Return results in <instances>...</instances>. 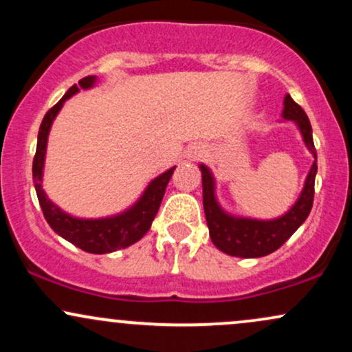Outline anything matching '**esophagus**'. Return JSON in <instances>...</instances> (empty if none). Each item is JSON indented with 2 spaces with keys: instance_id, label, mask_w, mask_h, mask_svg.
Here are the masks:
<instances>
[{
  "instance_id": "34e87169",
  "label": "esophagus",
  "mask_w": 352,
  "mask_h": 352,
  "mask_svg": "<svg viewBox=\"0 0 352 352\" xmlns=\"http://www.w3.org/2000/svg\"><path fill=\"white\" fill-rule=\"evenodd\" d=\"M205 155V147L204 145H192V147L188 148V159H200V157Z\"/></svg>"
}]
</instances>
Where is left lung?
Listing matches in <instances>:
<instances>
[{"label":"left lung","instance_id":"8db88e82","mask_svg":"<svg viewBox=\"0 0 352 352\" xmlns=\"http://www.w3.org/2000/svg\"><path fill=\"white\" fill-rule=\"evenodd\" d=\"M283 117L298 124L306 147L314 155V164L308 173L300 199L283 217L274 218V220H252V218H236L225 213L215 199V182H213L212 173L205 165H200L201 185H204V208L210 238L218 250L232 254V256L260 258L276 252L305 223L311 208H313L318 160L309 119L301 106H298L289 94H286L285 98Z\"/></svg>","mask_w":352,"mask_h":352}]
</instances>
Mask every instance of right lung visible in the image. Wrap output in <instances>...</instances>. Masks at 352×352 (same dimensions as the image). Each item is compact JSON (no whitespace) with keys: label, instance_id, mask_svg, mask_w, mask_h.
<instances>
[{"label":"right lung","instance_id":"add662e5","mask_svg":"<svg viewBox=\"0 0 352 352\" xmlns=\"http://www.w3.org/2000/svg\"><path fill=\"white\" fill-rule=\"evenodd\" d=\"M96 76H86L79 80V86H72L63 99L59 100L56 106H52L50 111L44 116L41 127H39L38 134V145H36V155L33 160V179H34V188L38 193L39 205L44 213V218L50 223V227L54 230L58 235H60L64 240L71 241L78 248L84 250L87 253H111L116 250L127 248L135 241H139L145 233L151 228L153 218H155L157 212H159L160 201L164 199L165 188H167L168 180H170L175 167L168 168L162 175L157 177L148 184L145 188L144 195L137 201L132 208L127 212L120 213V215L111 217V218H99V220H82V218H74L67 213H64L58 205H54L47 199L46 193L41 187L43 180V167H44V155H46V144H47V134L52 125V120L58 116V112L69 99L79 91V87L89 89L94 86Z\"/></svg>","mask_w":352,"mask_h":352}]
</instances>
